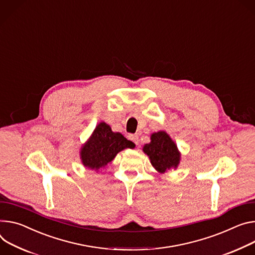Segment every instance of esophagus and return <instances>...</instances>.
<instances>
[{"label":"esophagus","instance_id":"esophagus-1","mask_svg":"<svg viewBox=\"0 0 255 255\" xmlns=\"http://www.w3.org/2000/svg\"><path fill=\"white\" fill-rule=\"evenodd\" d=\"M129 139H130L131 141H133L136 145L139 144V137H138L137 134H131V135H129Z\"/></svg>","mask_w":255,"mask_h":255}]
</instances>
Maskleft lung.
<instances>
[{
    "instance_id": "left-lung-1",
    "label": "left lung",
    "mask_w": 255,
    "mask_h": 255,
    "mask_svg": "<svg viewBox=\"0 0 255 255\" xmlns=\"http://www.w3.org/2000/svg\"><path fill=\"white\" fill-rule=\"evenodd\" d=\"M151 141L145 144L143 151L149 156L151 165L160 173L171 168H177L180 153L171 137L164 131L151 135Z\"/></svg>"
}]
</instances>
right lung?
<instances>
[{
  "mask_svg": "<svg viewBox=\"0 0 255 255\" xmlns=\"http://www.w3.org/2000/svg\"><path fill=\"white\" fill-rule=\"evenodd\" d=\"M134 144L118 132H113L106 123H100L90 139L82 147L81 159L86 168L99 170L112 161L117 153Z\"/></svg>",
  "mask_w": 255,
  "mask_h": 255,
  "instance_id": "right-lung-1",
  "label": "right lung"
}]
</instances>
